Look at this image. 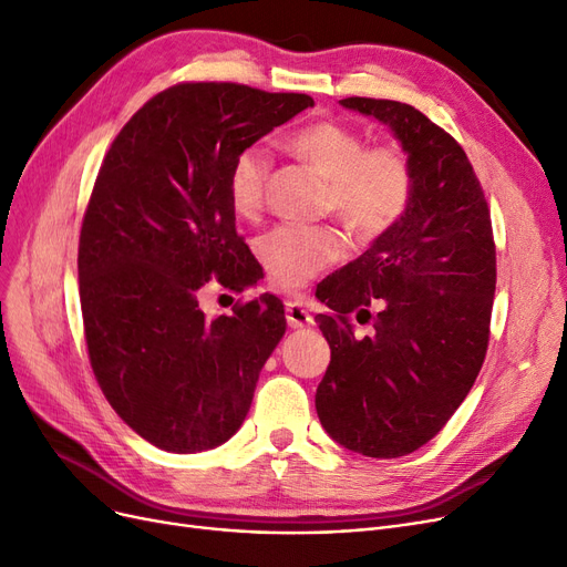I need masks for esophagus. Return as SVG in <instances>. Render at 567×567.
<instances>
[{"instance_id": "obj_1", "label": "esophagus", "mask_w": 567, "mask_h": 567, "mask_svg": "<svg viewBox=\"0 0 567 567\" xmlns=\"http://www.w3.org/2000/svg\"><path fill=\"white\" fill-rule=\"evenodd\" d=\"M285 316H287V324L291 329H303V327H310L312 324V318L310 312L303 308V303L299 301H287L285 303Z\"/></svg>"}]
</instances>
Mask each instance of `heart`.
<instances>
[{"mask_svg": "<svg viewBox=\"0 0 567 567\" xmlns=\"http://www.w3.org/2000/svg\"><path fill=\"white\" fill-rule=\"evenodd\" d=\"M291 152L329 182V207L362 236H379L404 217L413 196V173L396 146L369 150L362 135L341 123L320 121L289 135ZM270 175V154L261 144L238 152L228 171L234 213L259 215ZM343 240L333 228L282 224L259 240L268 278L282 289H301L341 257Z\"/></svg>", "mask_w": 567, "mask_h": 567, "instance_id": "heart-1", "label": "heart"}]
</instances>
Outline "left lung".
Wrapping results in <instances>:
<instances>
[{
	"instance_id": "1",
	"label": "left lung",
	"mask_w": 567,
	"mask_h": 567,
	"mask_svg": "<svg viewBox=\"0 0 567 567\" xmlns=\"http://www.w3.org/2000/svg\"><path fill=\"white\" fill-rule=\"evenodd\" d=\"M381 121L413 173L404 217L318 287L331 362L316 392L333 442L367 457H400L427 444L465 402L488 348L495 243L488 203L467 154L411 104L346 97ZM381 305L369 338L347 316ZM370 313L368 312V318Z\"/></svg>"
}]
</instances>
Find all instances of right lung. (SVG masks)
<instances>
[{"label":"right lung","mask_w":567,"mask_h":567,"mask_svg":"<svg viewBox=\"0 0 567 567\" xmlns=\"http://www.w3.org/2000/svg\"><path fill=\"white\" fill-rule=\"evenodd\" d=\"M312 104L303 93L179 83L146 102L102 161L79 238L89 358L121 421L161 451L228 442L285 337L278 297L207 320L198 289L209 278L257 285L228 200L230 163Z\"/></svg>","instance_id":"add662e5"}]
</instances>
